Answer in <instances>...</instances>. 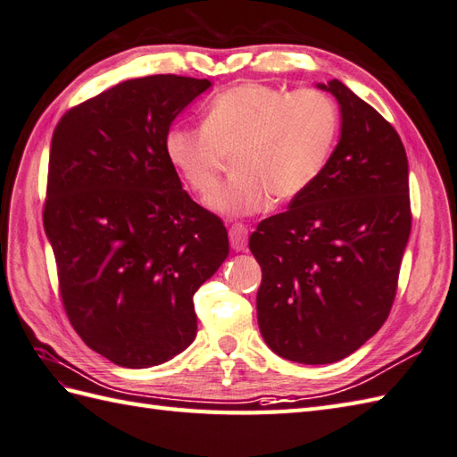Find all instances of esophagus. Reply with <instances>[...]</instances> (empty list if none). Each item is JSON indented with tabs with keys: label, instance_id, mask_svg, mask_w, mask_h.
I'll list each match as a JSON object with an SVG mask.
<instances>
[{
	"label": "esophagus",
	"instance_id": "esophagus-1",
	"mask_svg": "<svg viewBox=\"0 0 457 457\" xmlns=\"http://www.w3.org/2000/svg\"><path fill=\"white\" fill-rule=\"evenodd\" d=\"M228 237H230V246L232 250L242 252L246 248V242H248V228L245 225H232L228 230Z\"/></svg>",
	"mask_w": 457,
	"mask_h": 457
}]
</instances>
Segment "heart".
<instances>
[{"label": "heart", "mask_w": 457, "mask_h": 457, "mask_svg": "<svg viewBox=\"0 0 457 457\" xmlns=\"http://www.w3.org/2000/svg\"><path fill=\"white\" fill-rule=\"evenodd\" d=\"M338 137V109L317 89L286 91L256 82L222 91L203 127H176L166 154L181 181L205 197L217 187L225 156L235 179L207 199L217 215L262 212L271 195L291 201L319 179Z\"/></svg>", "instance_id": "heart-1"}]
</instances>
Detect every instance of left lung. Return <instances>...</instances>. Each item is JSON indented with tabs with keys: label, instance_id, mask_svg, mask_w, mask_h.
<instances>
[{
	"label": "left lung",
	"instance_id": "8db88e82",
	"mask_svg": "<svg viewBox=\"0 0 457 457\" xmlns=\"http://www.w3.org/2000/svg\"><path fill=\"white\" fill-rule=\"evenodd\" d=\"M317 87L338 101V145L319 179L248 242L262 268V337L307 366L344 360L383 327L411 235L397 130L340 79Z\"/></svg>",
	"mask_w": 457,
	"mask_h": 457
}]
</instances>
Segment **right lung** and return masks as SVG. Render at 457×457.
I'll return each instance as SVG.
<instances>
[{
  "instance_id": "1",
  "label": "right lung",
  "mask_w": 457,
  "mask_h": 457,
  "mask_svg": "<svg viewBox=\"0 0 457 457\" xmlns=\"http://www.w3.org/2000/svg\"><path fill=\"white\" fill-rule=\"evenodd\" d=\"M209 79H127L54 129L43 212L60 295L87 346L120 368L160 366L197 334L194 293L228 256L220 219L181 187L174 119Z\"/></svg>"
}]
</instances>
